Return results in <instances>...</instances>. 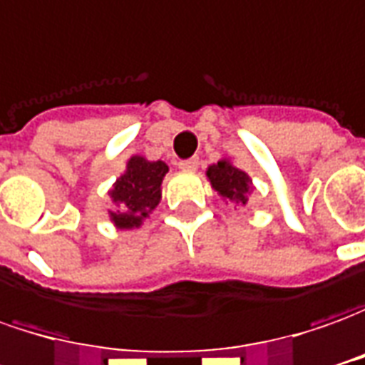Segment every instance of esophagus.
Returning a JSON list of instances; mask_svg holds the SVG:
<instances>
[{"mask_svg":"<svg viewBox=\"0 0 365 365\" xmlns=\"http://www.w3.org/2000/svg\"><path fill=\"white\" fill-rule=\"evenodd\" d=\"M178 165H180V170H183V172H195V170H197V165H200V160H197V158H192V160H182Z\"/></svg>","mask_w":365,"mask_h":365,"instance_id":"1","label":"esophagus"}]
</instances>
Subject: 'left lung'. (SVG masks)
<instances>
[{
    "label": "left lung",
    "instance_id": "left-lung-1",
    "mask_svg": "<svg viewBox=\"0 0 365 365\" xmlns=\"http://www.w3.org/2000/svg\"><path fill=\"white\" fill-rule=\"evenodd\" d=\"M205 175L212 183L215 192L220 193L227 202H234L237 205H245L250 193L254 192V183L252 178L245 172H242L240 168H235L230 160H220L217 163H212Z\"/></svg>",
    "mask_w": 365,
    "mask_h": 365
}]
</instances>
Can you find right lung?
<instances>
[{
  "label": "right lung",
  "mask_w": 365,
  "mask_h": 365,
  "mask_svg": "<svg viewBox=\"0 0 365 365\" xmlns=\"http://www.w3.org/2000/svg\"><path fill=\"white\" fill-rule=\"evenodd\" d=\"M170 172L168 163L150 162L143 155H131L125 172L115 180L108 195L115 205L110 212L111 224L118 230H133L162 202V182Z\"/></svg>",
  "instance_id": "obj_1"
}]
</instances>
